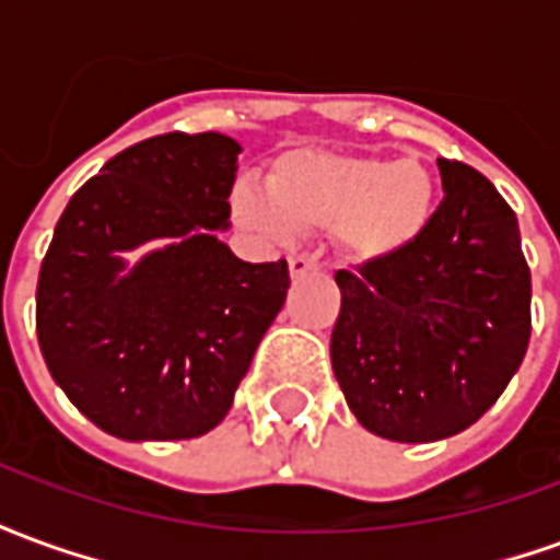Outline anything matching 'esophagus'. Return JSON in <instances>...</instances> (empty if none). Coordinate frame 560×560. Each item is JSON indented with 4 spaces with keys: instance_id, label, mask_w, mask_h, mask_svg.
<instances>
[{
    "instance_id": "34e87169",
    "label": "esophagus",
    "mask_w": 560,
    "mask_h": 560,
    "mask_svg": "<svg viewBox=\"0 0 560 560\" xmlns=\"http://www.w3.org/2000/svg\"><path fill=\"white\" fill-rule=\"evenodd\" d=\"M288 267H291L293 279H300V276H308V272H320V260L315 255H291Z\"/></svg>"
}]
</instances>
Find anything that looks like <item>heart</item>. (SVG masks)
<instances>
[{
	"instance_id": "heart-1",
	"label": "heart",
	"mask_w": 560,
	"mask_h": 560,
	"mask_svg": "<svg viewBox=\"0 0 560 560\" xmlns=\"http://www.w3.org/2000/svg\"><path fill=\"white\" fill-rule=\"evenodd\" d=\"M434 197L438 183L420 159L305 147L281 152L269 164L267 185H233L231 219L272 243L296 231H336L348 255L381 264L420 240Z\"/></svg>"
}]
</instances>
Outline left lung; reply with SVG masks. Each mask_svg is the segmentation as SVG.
I'll return each instance as SVG.
<instances>
[{
  "label": "left lung",
  "mask_w": 560,
  "mask_h": 560,
  "mask_svg": "<svg viewBox=\"0 0 560 560\" xmlns=\"http://www.w3.org/2000/svg\"><path fill=\"white\" fill-rule=\"evenodd\" d=\"M444 200L417 243L360 272L339 269L329 357L369 432L425 444L477 422L530 339V269L516 212L482 173L438 159Z\"/></svg>",
  "instance_id": "8db88e82"
}]
</instances>
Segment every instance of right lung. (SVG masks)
Segmentation results:
<instances>
[{"instance_id":"obj_1","label":"right lung","mask_w":560,"mask_h":560,"mask_svg":"<svg viewBox=\"0 0 560 560\" xmlns=\"http://www.w3.org/2000/svg\"><path fill=\"white\" fill-rule=\"evenodd\" d=\"M228 135H159L122 149L68 200L35 291L44 363L71 405L122 441L215 429L284 305L288 260L248 264L231 224ZM164 249L125 269L121 252Z\"/></svg>"}]
</instances>
